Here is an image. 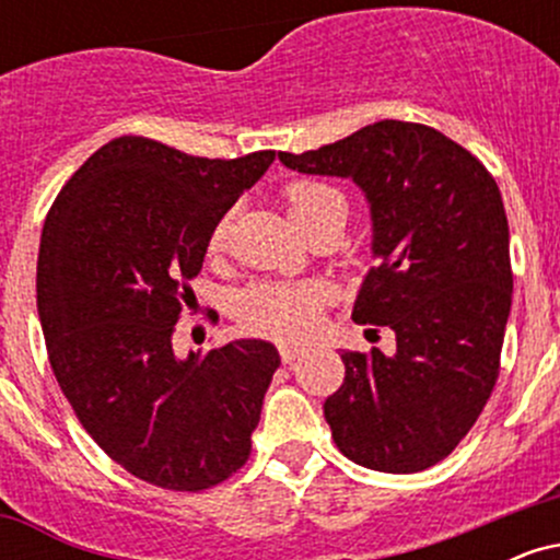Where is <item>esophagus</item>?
<instances>
[{"mask_svg": "<svg viewBox=\"0 0 560 560\" xmlns=\"http://www.w3.org/2000/svg\"><path fill=\"white\" fill-rule=\"evenodd\" d=\"M279 352H281V361L284 363H294L300 355H305V350H302V347H281Z\"/></svg>", "mask_w": 560, "mask_h": 560, "instance_id": "34e87169", "label": "esophagus"}]
</instances>
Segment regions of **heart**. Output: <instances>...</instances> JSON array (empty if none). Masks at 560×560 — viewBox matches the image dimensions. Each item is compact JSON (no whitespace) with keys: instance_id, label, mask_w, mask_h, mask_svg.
Listing matches in <instances>:
<instances>
[{"instance_id":"1","label":"heart","mask_w":560,"mask_h":560,"mask_svg":"<svg viewBox=\"0 0 560 560\" xmlns=\"http://www.w3.org/2000/svg\"><path fill=\"white\" fill-rule=\"evenodd\" d=\"M281 199L294 226L305 236L334 215H345V197L324 182H311V178L289 182ZM229 226V215H221L213 223L208 234V253L215 255L226 247ZM320 311H324V292L302 284H258L247 289L236 305V316L249 331L279 342H302L311 337L320 320Z\"/></svg>"}]
</instances>
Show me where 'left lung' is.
<instances>
[{
    "label": "left lung",
    "instance_id": "left-lung-1",
    "mask_svg": "<svg viewBox=\"0 0 560 560\" xmlns=\"http://www.w3.org/2000/svg\"><path fill=\"white\" fill-rule=\"evenodd\" d=\"M279 160L352 178L371 205L378 266L365 273L352 318L389 326L397 350L342 352L345 382L324 402L334 442L374 471L440 464L498 382L513 298L498 184L445 133L405 120H378Z\"/></svg>",
    "mask_w": 560,
    "mask_h": 560
}]
</instances>
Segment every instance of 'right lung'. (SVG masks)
<instances>
[{
  "mask_svg": "<svg viewBox=\"0 0 560 560\" xmlns=\"http://www.w3.org/2000/svg\"><path fill=\"white\" fill-rule=\"evenodd\" d=\"M273 158L208 160L118 137L44 221L36 307L57 384L96 445L163 490H208L247 464L281 363L262 339L173 352L210 229Z\"/></svg>",
  "mask_w": 560,
  "mask_h": 560,
  "instance_id": "1",
  "label": "right lung"
}]
</instances>
